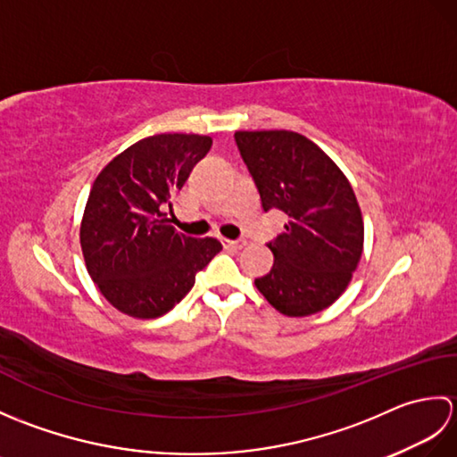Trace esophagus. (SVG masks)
<instances>
[{"label":"esophagus","mask_w":457,"mask_h":457,"mask_svg":"<svg viewBox=\"0 0 457 457\" xmlns=\"http://www.w3.org/2000/svg\"><path fill=\"white\" fill-rule=\"evenodd\" d=\"M221 244L226 245V247H231V249L239 251V249H244L247 245V241L245 239H221Z\"/></svg>","instance_id":"obj_1"}]
</instances>
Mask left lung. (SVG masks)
Wrapping results in <instances>:
<instances>
[{"label":"left lung","instance_id":"1","mask_svg":"<svg viewBox=\"0 0 457 457\" xmlns=\"http://www.w3.org/2000/svg\"><path fill=\"white\" fill-rule=\"evenodd\" d=\"M237 149L263 210H283L285 231L269 249L275 263L255 287L290 318L332 306L363 253V216L342 169L295 131H237Z\"/></svg>","mask_w":457,"mask_h":457}]
</instances>
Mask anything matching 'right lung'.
<instances>
[{"label": "right lung", "instance_id": "add662e5", "mask_svg": "<svg viewBox=\"0 0 457 457\" xmlns=\"http://www.w3.org/2000/svg\"><path fill=\"white\" fill-rule=\"evenodd\" d=\"M210 147L208 135H151L115 154L96 177L80 245L88 275L120 312L139 320L167 314L221 251L218 239L180 234L164 212Z\"/></svg>", "mask_w": 457, "mask_h": 457}]
</instances>
